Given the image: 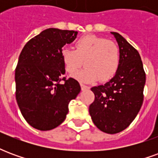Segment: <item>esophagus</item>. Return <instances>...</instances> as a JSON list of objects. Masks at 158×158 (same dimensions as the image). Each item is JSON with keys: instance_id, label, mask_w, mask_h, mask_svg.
Segmentation results:
<instances>
[{"instance_id": "obj_1", "label": "esophagus", "mask_w": 158, "mask_h": 158, "mask_svg": "<svg viewBox=\"0 0 158 158\" xmlns=\"http://www.w3.org/2000/svg\"><path fill=\"white\" fill-rule=\"evenodd\" d=\"M80 87H81V89H82V90H85V89H89V86L85 85H83V84H80Z\"/></svg>"}]
</instances>
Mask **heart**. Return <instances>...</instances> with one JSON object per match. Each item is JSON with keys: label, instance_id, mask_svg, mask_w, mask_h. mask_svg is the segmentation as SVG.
I'll use <instances>...</instances> for the list:
<instances>
[{"label": "heart", "instance_id": "b5f03b06", "mask_svg": "<svg viewBox=\"0 0 158 158\" xmlns=\"http://www.w3.org/2000/svg\"><path fill=\"white\" fill-rule=\"evenodd\" d=\"M75 50L64 47L61 57L67 72L73 74L82 66L85 67L73 77L83 83L108 81L115 76L120 63L118 45L103 37L87 35L75 42Z\"/></svg>", "mask_w": 158, "mask_h": 158}]
</instances>
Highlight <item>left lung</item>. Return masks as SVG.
Wrapping results in <instances>:
<instances>
[{
  "label": "left lung",
  "mask_w": 158,
  "mask_h": 158,
  "mask_svg": "<svg viewBox=\"0 0 158 158\" xmlns=\"http://www.w3.org/2000/svg\"><path fill=\"white\" fill-rule=\"evenodd\" d=\"M111 34L119 47L118 70L109 82L91 88L95 101L89 112L100 130L117 134L132 123L142 106L146 73L137 50L118 33Z\"/></svg>",
  "instance_id": "8db88e82"
}]
</instances>
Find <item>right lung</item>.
<instances>
[{"instance_id":"add662e5","label":"right lung","mask_w":158,"mask_h":158,"mask_svg":"<svg viewBox=\"0 0 158 158\" xmlns=\"http://www.w3.org/2000/svg\"><path fill=\"white\" fill-rule=\"evenodd\" d=\"M77 34L50 28L27 42L20 53L15 70L16 100L35 129L45 131L60 125L69 113V103L80 92L77 80L64 77L61 57L63 45L72 43Z\"/></svg>"}]
</instances>
